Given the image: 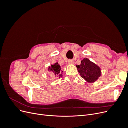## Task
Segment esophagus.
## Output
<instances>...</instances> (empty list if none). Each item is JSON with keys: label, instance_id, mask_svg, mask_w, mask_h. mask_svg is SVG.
Listing matches in <instances>:
<instances>
[{"label": "esophagus", "instance_id": "34e87169", "mask_svg": "<svg viewBox=\"0 0 128 128\" xmlns=\"http://www.w3.org/2000/svg\"><path fill=\"white\" fill-rule=\"evenodd\" d=\"M68 64H74V62H73V61L72 60H68Z\"/></svg>", "mask_w": 128, "mask_h": 128}]
</instances>
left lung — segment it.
Wrapping results in <instances>:
<instances>
[{
    "mask_svg": "<svg viewBox=\"0 0 128 128\" xmlns=\"http://www.w3.org/2000/svg\"><path fill=\"white\" fill-rule=\"evenodd\" d=\"M76 67L80 76L88 82H94L101 75L100 68L88 59H84Z\"/></svg>",
    "mask_w": 128,
    "mask_h": 128,
    "instance_id": "obj_1",
    "label": "left lung"
}]
</instances>
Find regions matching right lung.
Listing matches in <instances>:
<instances>
[{
	"label": "right lung",
	"instance_id": "1",
	"mask_svg": "<svg viewBox=\"0 0 128 128\" xmlns=\"http://www.w3.org/2000/svg\"><path fill=\"white\" fill-rule=\"evenodd\" d=\"M48 69L50 71H51L53 74L55 75L56 76H58L59 77L62 76V74L60 72V66L58 63H56L53 65H51V66L49 67Z\"/></svg>",
	"mask_w": 128,
	"mask_h": 128
}]
</instances>
